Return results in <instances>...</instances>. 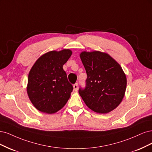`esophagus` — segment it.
<instances>
[{
  "label": "esophagus",
  "mask_w": 152,
  "mask_h": 152,
  "mask_svg": "<svg viewBox=\"0 0 152 152\" xmlns=\"http://www.w3.org/2000/svg\"><path fill=\"white\" fill-rule=\"evenodd\" d=\"M73 88H74V90L75 91H77V89H78V85L77 83H76V84H75L74 85H73Z\"/></svg>",
  "instance_id": "obj_1"
}]
</instances>
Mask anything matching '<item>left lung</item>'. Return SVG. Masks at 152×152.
Here are the masks:
<instances>
[{
    "label": "left lung",
    "mask_w": 152,
    "mask_h": 152,
    "mask_svg": "<svg viewBox=\"0 0 152 152\" xmlns=\"http://www.w3.org/2000/svg\"><path fill=\"white\" fill-rule=\"evenodd\" d=\"M80 58L87 74L86 86L79 94L89 109L99 114L109 113L124 96L127 80L122 67L108 53L82 52Z\"/></svg>",
    "instance_id": "8db88e82"
}]
</instances>
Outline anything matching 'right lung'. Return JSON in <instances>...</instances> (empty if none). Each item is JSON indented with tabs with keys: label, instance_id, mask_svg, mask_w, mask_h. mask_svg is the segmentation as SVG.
Listing matches in <instances>:
<instances>
[{
	"label": "right lung",
	"instance_id": "add662e5",
	"mask_svg": "<svg viewBox=\"0 0 152 152\" xmlns=\"http://www.w3.org/2000/svg\"><path fill=\"white\" fill-rule=\"evenodd\" d=\"M72 55L69 49L48 52L39 57L29 72L27 93L35 108L53 114L66 105L73 87L63 65Z\"/></svg>",
	"mask_w": 152,
	"mask_h": 152
}]
</instances>
